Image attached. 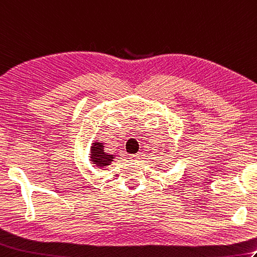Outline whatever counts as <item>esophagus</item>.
Wrapping results in <instances>:
<instances>
[{"label": "esophagus", "instance_id": "esophagus-1", "mask_svg": "<svg viewBox=\"0 0 257 257\" xmlns=\"http://www.w3.org/2000/svg\"><path fill=\"white\" fill-rule=\"evenodd\" d=\"M129 159H130V161H133V162H136V161H139L140 156H139V154H131Z\"/></svg>", "mask_w": 257, "mask_h": 257}]
</instances>
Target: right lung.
I'll return each mask as SVG.
<instances>
[{
	"label": "right lung",
	"instance_id": "obj_1",
	"mask_svg": "<svg viewBox=\"0 0 257 257\" xmlns=\"http://www.w3.org/2000/svg\"><path fill=\"white\" fill-rule=\"evenodd\" d=\"M114 156L106 153L104 151V145L100 142H94L91 149V161L98 168H104V166L109 165L111 163Z\"/></svg>",
	"mask_w": 257,
	"mask_h": 257
}]
</instances>
